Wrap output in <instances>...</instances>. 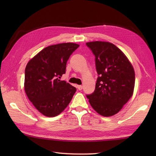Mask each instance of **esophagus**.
Instances as JSON below:
<instances>
[{"mask_svg": "<svg viewBox=\"0 0 156 156\" xmlns=\"http://www.w3.org/2000/svg\"><path fill=\"white\" fill-rule=\"evenodd\" d=\"M77 88H78V89L79 90H81L82 89V88H83V87H82V85H78V86H77Z\"/></svg>", "mask_w": 156, "mask_h": 156, "instance_id": "obj_1", "label": "esophagus"}]
</instances>
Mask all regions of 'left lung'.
<instances>
[{
    "label": "left lung",
    "mask_w": 156,
    "mask_h": 156,
    "mask_svg": "<svg viewBox=\"0 0 156 156\" xmlns=\"http://www.w3.org/2000/svg\"><path fill=\"white\" fill-rule=\"evenodd\" d=\"M86 44L95 56L98 75L94 92L87 97L98 114L110 117L117 114L133 95L134 69L122 51L111 43L92 41Z\"/></svg>",
    "instance_id": "left-lung-1"
}]
</instances>
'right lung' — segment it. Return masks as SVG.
<instances>
[{
	"label": "right lung",
	"mask_w": 156,
	"mask_h": 156,
	"mask_svg": "<svg viewBox=\"0 0 156 156\" xmlns=\"http://www.w3.org/2000/svg\"><path fill=\"white\" fill-rule=\"evenodd\" d=\"M78 44L49 45L28 62L25 70V90L34 107L46 117L59 115L67 107L76 88L60 80L69 56Z\"/></svg>",
	"instance_id": "add662e5"
}]
</instances>
